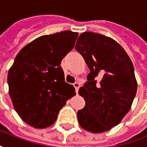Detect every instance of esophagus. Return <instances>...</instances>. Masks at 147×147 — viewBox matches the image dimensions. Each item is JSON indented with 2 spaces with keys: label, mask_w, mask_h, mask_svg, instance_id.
<instances>
[{
  "label": "esophagus",
  "mask_w": 147,
  "mask_h": 147,
  "mask_svg": "<svg viewBox=\"0 0 147 147\" xmlns=\"http://www.w3.org/2000/svg\"><path fill=\"white\" fill-rule=\"evenodd\" d=\"M74 88H75V91H76V92L78 93V89H79V87H80V84H79L78 83H74Z\"/></svg>",
  "instance_id": "1"
}]
</instances>
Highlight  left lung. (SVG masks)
Listing matches in <instances>:
<instances>
[{"mask_svg": "<svg viewBox=\"0 0 147 147\" xmlns=\"http://www.w3.org/2000/svg\"><path fill=\"white\" fill-rule=\"evenodd\" d=\"M75 49L90 70L78 91L85 106L78 111V121L90 132H104L119 124L131 109L137 89L133 64L117 41L101 34L82 33Z\"/></svg>", "mask_w": 147, "mask_h": 147, "instance_id": "1", "label": "left lung"}]
</instances>
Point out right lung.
<instances>
[{
  "mask_svg": "<svg viewBox=\"0 0 147 147\" xmlns=\"http://www.w3.org/2000/svg\"><path fill=\"white\" fill-rule=\"evenodd\" d=\"M78 34L69 30L40 36L16 55L8 72L9 94L15 110L34 128H46L56 121L67 100L75 95L64 81L60 66Z\"/></svg>",
  "mask_w": 147,
  "mask_h": 147,
  "instance_id": "obj_1",
  "label": "right lung"
}]
</instances>
